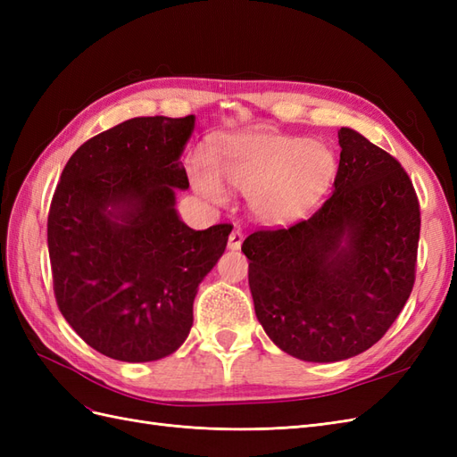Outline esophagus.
<instances>
[{
  "instance_id": "esophagus-1",
  "label": "esophagus",
  "mask_w": 457,
  "mask_h": 457,
  "mask_svg": "<svg viewBox=\"0 0 457 457\" xmlns=\"http://www.w3.org/2000/svg\"><path fill=\"white\" fill-rule=\"evenodd\" d=\"M242 242H244V234H242V230H232L230 232V237H228V250H232V252H238L240 250V245H242Z\"/></svg>"
}]
</instances>
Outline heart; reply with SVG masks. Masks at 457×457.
Wrapping results in <instances>:
<instances>
[{
    "instance_id": "1",
    "label": "heart",
    "mask_w": 457,
    "mask_h": 457,
    "mask_svg": "<svg viewBox=\"0 0 457 457\" xmlns=\"http://www.w3.org/2000/svg\"><path fill=\"white\" fill-rule=\"evenodd\" d=\"M336 173V154L324 143L274 131L219 135L204 160L190 163V183L215 205L228 190L247 192L253 215L265 225H287L305 215Z\"/></svg>"
}]
</instances>
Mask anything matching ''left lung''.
Segmentation results:
<instances>
[{
	"instance_id": "obj_1",
	"label": "left lung",
	"mask_w": 457,
	"mask_h": 457,
	"mask_svg": "<svg viewBox=\"0 0 457 457\" xmlns=\"http://www.w3.org/2000/svg\"><path fill=\"white\" fill-rule=\"evenodd\" d=\"M334 195L311 219L257 230L250 259L257 320L276 347L305 362H339L368 351L411 294L420 204L391 154L341 128Z\"/></svg>"
}]
</instances>
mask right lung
Wrapping results in <instances>:
<instances>
[{"mask_svg": "<svg viewBox=\"0 0 457 457\" xmlns=\"http://www.w3.org/2000/svg\"><path fill=\"white\" fill-rule=\"evenodd\" d=\"M196 116L131 118L81 145L47 219L53 287L66 322L121 362H152L190 334L198 286L230 225L192 230L177 212Z\"/></svg>", "mask_w": 457, "mask_h": 457, "instance_id": "obj_1", "label": "right lung"}]
</instances>
